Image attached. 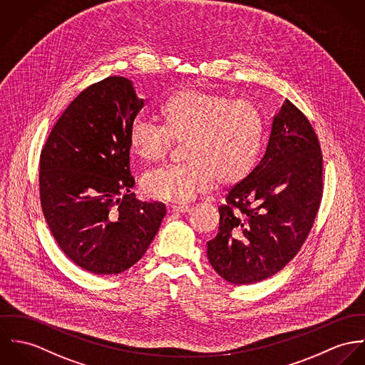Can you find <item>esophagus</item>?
Wrapping results in <instances>:
<instances>
[{
	"instance_id": "esophagus-1",
	"label": "esophagus",
	"mask_w": 365,
	"mask_h": 365,
	"mask_svg": "<svg viewBox=\"0 0 365 365\" xmlns=\"http://www.w3.org/2000/svg\"><path fill=\"white\" fill-rule=\"evenodd\" d=\"M192 210L190 205H168V212H189Z\"/></svg>"
}]
</instances>
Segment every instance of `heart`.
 Listing matches in <instances>:
<instances>
[{
	"mask_svg": "<svg viewBox=\"0 0 365 365\" xmlns=\"http://www.w3.org/2000/svg\"><path fill=\"white\" fill-rule=\"evenodd\" d=\"M165 124L135 119L128 130L131 151L147 163L165 160L175 140L185 143V158L148 172L144 193L155 200L186 202L211 190L217 180L235 185L250 175L264 143L259 109L220 92L187 88L161 108Z\"/></svg>",
	"mask_w": 365,
	"mask_h": 365,
	"instance_id": "b5f03b06",
	"label": "heart"
}]
</instances>
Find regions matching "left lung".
Wrapping results in <instances>:
<instances>
[{"instance_id":"1","label":"left lung","mask_w":365,"mask_h":365,"mask_svg":"<svg viewBox=\"0 0 365 365\" xmlns=\"http://www.w3.org/2000/svg\"><path fill=\"white\" fill-rule=\"evenodd\" d=\"M322 193L318 135L307 116L285 101L264 157L218 207V234L207 242L210 264L238 285L274 276L308 238Z\"/></svg>"}]
</instances>
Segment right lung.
Wrapping results in <instances>:
<instances>
[{
  "mask_svg": "<svg viewBox=\"0 0 365 365\" xmlns=\"http://www.w3.org/2000/svg\"><path fill=\"white\" fill-rule=\"evenodd\" d=\"M144 106L133 82L92 83L54 124L41 154L46 222L61 250L93 274L135 264L157 235L165 204L131 193L128 130Z\"/></svg>",
  "mask_w": 365,
  "mask_h": 365,
  "instance_id": "right-lung-1",
  "label": "right lung"
}]
</instances>
